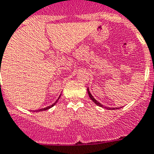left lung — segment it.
Masks as SVG:
<instances>
[{
    "label": "left lung",
    "instance_id": "left-lung-1",
    "mask_svg": "<svg viewBox=\"0 0 154 154\" xmlns=\"http://www.w3.org/2000/svg\"><path fill=\"white\" fill-rule=\"evenodd\" d=\"M88 95H89V97H90L92 101H94V102L95 103V104L97 105V106H100V107H101V108H104V109H109V110H116V109H119V108H110V107H106V106H104V105H101V103L98 102V101H97V100H96L95 98H94V97H93V96H92V94H91L90 91H89V88H88Z\"/></svg>",
    "mask_w": 154,
    "mask_h": 154
}]
</instances>
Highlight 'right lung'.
<instances>
[{
	"label": "right lung",
	"mask_w": 154,
	"mask_h": 154,
	"mask_svg": "<svg viewBox=\"0 0 154 154\" xmlns=\"http://www.w3.org/2000/svg\"><path fill=\"white\" fill-rule=\"evenodd\" d=\"M0 71H1V69H0ZM61 95V94H60ZM60 95L59 96V97H58V99L57 100V101H55L54 103H53V105H49V106H48V107H45V108H44V109H38V110H36V111H33V112H42V111H45V110H48V109H51L52 107H53L55 105H56V104H57V101H58V100L60 99Z\"/></svg>",
	"instance_id": "right-lung-1"
}]
</instances>
